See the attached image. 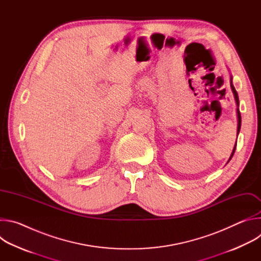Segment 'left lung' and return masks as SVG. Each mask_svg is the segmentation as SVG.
<instances>
[{
    "instance_id": "obj_1",
    "label": "left lung",
    "mask_w": 261,
    "mask_h": 261,
    "mask_svg": "<svg viewBox=\"0 0 261 261\" xmlns=\"http://www.w3.org/2000/svg\"><path fill=\"white\" fill-rule=\"evenodd\" d=\"M230 88H231V91H232V93H233V96H234V100H236V103H237V117H238V130H237V136L239 135V133H240V130H241V124H242V118H241V113H240V100H239V95H238V92L236 91V89H234V87H233V84H232V75H230ZM238 139V138H237ZM236 147H237V142H236V144H234V146H233V150H232V152H231V155H230V157H229V159H228V161H227V163L231 160V158H232V156H233V154H234V152H236Z\"/></svg>"
}]
</instances>
